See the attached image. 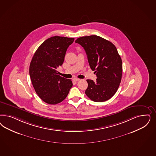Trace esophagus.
<instances>
[{"label":"esophagus","mask_w":156,"mask_h":156,"mask_svg":"<svg viewBox=\"0 0 156 156\" xmlns=\"http://www.w3.org/2000/svg\"><path fill=\"white\" fill-rule=\"evenodd\" d=\"M80 80V79H78V78H75L74 79V80L75 81H79Z\"/></svg>","instance_id":"34e87169"}]
</instances>
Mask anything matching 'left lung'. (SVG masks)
Instances as JSON below:
<instances>
[{
  "mask_svg": "<svg viewBox=\"0 0 156 156\" xmlns=\"http://www.w3.org/2000/svg\"><path fill=\"white\" fill-rule=\"evenodd\" d=\"M86 51L90 68L96 81L87 80L85 93L96 102L108 101L115 95L121 83L122 62L115 45L98 35L81 37L75 41Z\"/></svg>",
  "mask_w": 156,
  "mask_h": 156,
  "instance_id": "obj_1",
  "label": "left lung"
}]
</instances>
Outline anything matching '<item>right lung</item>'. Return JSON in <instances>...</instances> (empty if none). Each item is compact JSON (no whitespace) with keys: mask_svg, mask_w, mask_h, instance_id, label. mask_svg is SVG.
<instances>
[{"mask_svg":"<svg viewBox=\"0 0 156 156\" xmlns=\"http://www.w3.org/2000/svg\"><path fill=\"white\" fill-rule=\"evenodd\" d=\"M75 38L54 36L45 41L33 55L29 74L35 92L49 105L64 101L73 86L70 79L58 75L57 67L62 66L66 51Z\"/></svg>","mask_w":156,"mask_h":156,"instance_id":"obj_1","label":"right lung"}]
</instances>
